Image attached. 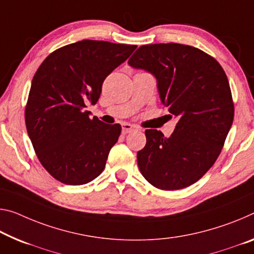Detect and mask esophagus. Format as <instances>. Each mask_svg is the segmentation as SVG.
<instances>
[{"label":"esophagus","mask_w":254,"mask_h":254,"mask_svg":"<svg viewBox=\"0 0 254 254\" xmlns=\"http://www.w3.org/2000/svg\"><path fill=\"white\" fill-rule=\"evenodd\" d=\"M136 130V127L135 126H132L130 123H124L122 124V133L123 134H127V133H130V132Z\"/></svg>","instance_id":"obj_1"}]
</instances>
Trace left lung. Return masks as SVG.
I'll return each mask as SVG.
<instances>
[{
  "mask_svg": "<svg viewBox=\"0 0 254 254\" xmlns=\"http://www.w3.org/2000/svg\"><path fill=\"white\" fill-rule=\"evenodd\" d=\"M157 79L160 100L179 119L170 138L146 130L139 170L160 190L195 183L215 164L234 119L231 87L220 64L199 48L182 44L140 46L128 60Z\"/></svg>",
  "mask_w": 254,
  "mask_h": 254,
  "instance_id": "left-lung-1",
  "label": "left lung"
}]
</instances>
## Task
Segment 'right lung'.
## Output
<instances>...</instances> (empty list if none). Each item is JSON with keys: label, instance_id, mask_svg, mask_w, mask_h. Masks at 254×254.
<instances>
[{"label": "right lung", "instance_id": "add662e5", "mask_svg": "<svg viewBox=\"0 0 254 254\" xmlns=\"http://www.w3.org/2000/svg\"><path fill=\"white\" fill-rule=\"evenodd\" d=\"M135 45L80 40L54 51L33 78L25 111L28 135L40 164L55 180L81 185L104 171L120 124L90 119L104 80L127 61Z\"/></svg>", "mask_w": 254, "mask_h": 254}]
</instances>
